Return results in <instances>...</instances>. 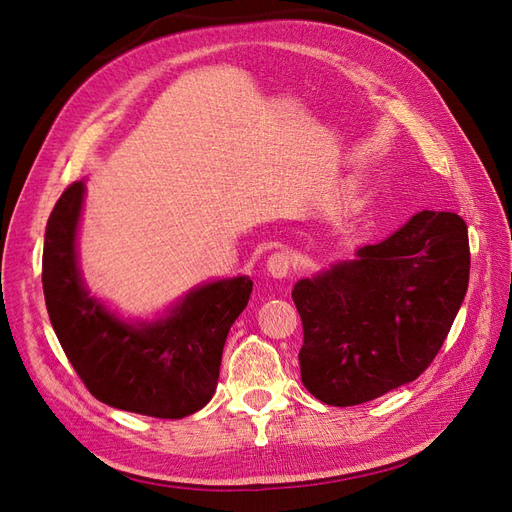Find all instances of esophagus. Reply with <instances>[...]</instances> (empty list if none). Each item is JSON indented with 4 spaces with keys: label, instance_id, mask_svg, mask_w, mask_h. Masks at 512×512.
<instances>
[{
    "label": "esophagus",
    "instance_id": "1",
    "mask_svg": "<svg viewBox=\"0 0 512 512\" xmlns=\"http://www.w3.org/2000/svg\"><path fill=\"white\" fill-rule=\"evenodd\" d=\"M292 269V254L288 250H277L267 260V271L273 277H286Z\"/></svg>",
    "mask_w": 512,
    "mask_h": 512
}]
</instances>
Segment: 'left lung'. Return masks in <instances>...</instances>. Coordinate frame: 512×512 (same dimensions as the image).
Masks as SVG:
<instances>
[{
  "label": "left lung",
  "instance_id": "obj_1",
  "mask_svg": "<svg viewBox=\"0 0 512 512\" xmlns=\"http://www.w3.org/2000/svg\"><path fill=\"white\" fill-rule=\"evenodd\" d=\"M468 280L466 222L421 211L356 260L294 284L305 389L346 408L416 380L451 331Z\"/></svg>",
  "mask_w": 512,
  "mask_h": 512
}]
</instances>
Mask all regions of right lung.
Here are the masks:
<instances>
[{"label": "right lung", "instance_id": "right-lung-1", "mask_svg": "<svg viewBox=\"0 0 512 512\" xmlns=\"http://www.w3.org/2000/svg\"><path fill=\"white\" fill-rule=\"evenodd\" d=\"M83 192V181L68 185L46 222L42 288L59 344L102 404L153 418L194 414L213 397L226 335L250 301L252 280L200 286L160 322H121L87 297L76 267Z\"/></svg>", "mask_w": 512, "mask_h": 512}]
</instances>
